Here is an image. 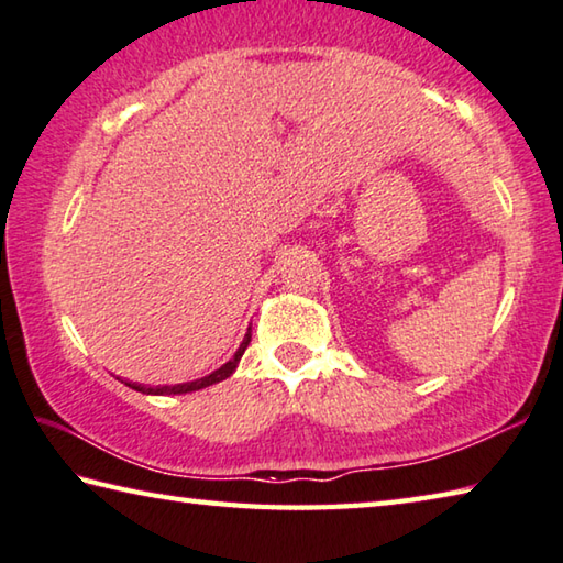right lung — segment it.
<instances>
[{"instance_id":"right-lung-1","label":"right lung","mask_w":563,"mask_h":563,"mask_svg":"<svg viewBox=\"0 0 563 563\" xmlns=\"http://www.w3.org/2000/svg\"><path fill=\"white\" fill-rule=\"evenodd\" d=\"M252 341V329H246L244 333V341L240 343V349H236L234 356L224 363V366H220L217 371H212L210 376L205 378H197V380H190V383H177V386H157V388H147V386H141V383H125L128 388H133L137 393H145V396H183V393H192V390H202L207 386H212V383H220L224 378H230L232 373L236 371V366H240V358L244 356L246 346H250Z\"/></svg>"}]
</instances>
